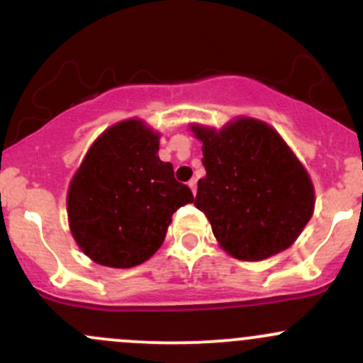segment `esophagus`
<instances>
[{"label": "esophagus", "instance_id": "esophagus-1", "mask_svg": "<svg viewBox=\"0 0 363 363\" xmlns=\"http://www.w3.org/2000/svg\"><path fill=\"white\" fill-rule=\"evenodd\" d=\"M189 186L192 189V192L196 194L197 192V178H192V180L189 182Z\"/></svg>", "mask_w": 363, "mask_h": 363}]
</instances>
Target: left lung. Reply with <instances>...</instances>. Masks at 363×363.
Listing matches in <instances>:
<instances>
[{
  "label": "left lung",
  "instance_id": "8db88e82",
  "mask_svg": "<svg viewBox=\"0 0 363 363\" xmlns=\"http://www.w3.org/2000/svg\"><path fill=\"white\" fill-rule=\"evenodd\" d=\"M202 142L206 177L196 208L230 256L267 259L298 239L313 214L315 190L306 169L274 128L239 118L223 130L190 126Z\"/></svg>",
  "mask_w": 363,
  "mask_h": 363
}]
</instances>
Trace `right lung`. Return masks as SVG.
I'll list each match as a JSON object with an SVG mask.
<instances>
[{"mask_svg": "<svg viewBox=\"0 0 363 363\" xmlns=\"http://www.w3.org/2000/svg\"><path fill=\"white\" fill-rule=\"evenodd\" d=\"M157 150L159 133L140 119L123 121L93 142L74 174L69 227L95 263L131 268L147 261L161 247L173 213L194 202Z\"/></svg>", "mask_w": 363, "mask_h": 363, "instance_id": "1", "label": "right lung"}]
</instances>
